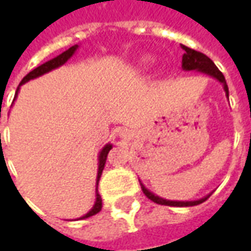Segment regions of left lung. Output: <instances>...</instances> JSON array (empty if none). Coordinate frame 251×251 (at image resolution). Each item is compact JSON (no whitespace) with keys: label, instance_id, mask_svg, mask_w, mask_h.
<instances>
[{"label":"left lung","instance_id":"left-lung-1","mask_svg":"<svg viewBox=\"0 0 251 251\" xmlns=\"http://www.w3.org/2000/svg\"><path fill=\"white\" fill-rule=\"evenodd\" d=\"M181 48L184 50V55H183V60H181V67H183V70H185V71L196 70V71L204 72L207 75L215 77L216 80H219V82L223 84V88H225L227 98H228V87H227L226 79H225L223 74L218 70V67L214 64V62L211 60L210 57L205 56L204 53H201V52L191 50V48H188V47L185 46H181ZM141 188L142 192L147 195L148 199H151L152 201H154V203H157V204L171 205V207H191V205H198L200 204V203H203L204 200L208 199V196H210V195H207L203 199L194 200V201H176V200H167L163 199V198H160V196H156V195L152 194L149 189L145 188V185L142 184V183Z\"/></svg>","mask_w":251,"mask_h":251}]
</instances>
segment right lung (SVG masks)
Here are the masks:
<instances>
[{
    "instance_id": "obj_1",
    "label": "right lung",
    "mask_w": 251,
    "mask_h": 251,
    "mask_svg": "<svg viewBox=\"0 0 251 251\" xmlns=\"http://www.w3.org/2000/svg\"><path fill=\"white\" fill-rule=\"evenodd\" d=\"M77 46H72L71 48H68L67 51H64L63 53H60L59 56L53 57L52 60H50V62L44 63V64H41V66H39L37 68H35L33 71H30L26 76H24V79L21 80V83H20V86L21 84H24V83H26L28 80H30V79H35V77L37 76H41V75H44V74H47V72L52 71V70H55V68H57V67L63 66L64 63L70 59V57L75 53V51H76ZM19 86V88H20ZM19 88H17V91H16V97H17V93H19ZM113 148V145L111 144H107V145H104L103 149L99 152V165H98V176H97V200H95V204H94V207L91 208V210L88 211L87 214L84 216H82L80 219H86V218H88V216H93L95 215V214H98L99 211L102 210V199H100V195L98 194V183H99V179H100V175H102V171H103L104 168V164H106V158H107V154H109L110 149Z\"/></svg>"
}]
</instances>
